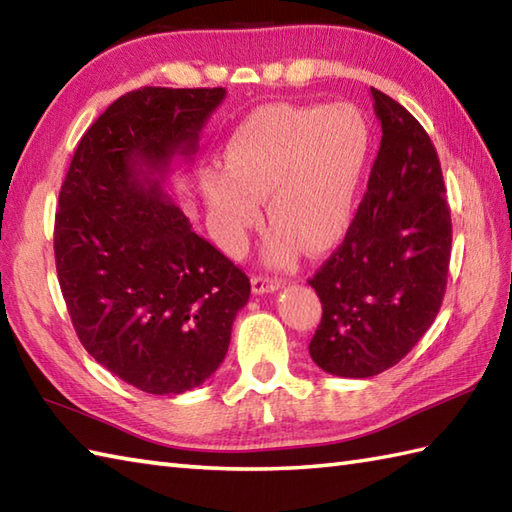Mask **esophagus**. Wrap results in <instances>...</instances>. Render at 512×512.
I'll return each instance as SVG.
<instances>
[{
    "instance_id": "obj_1",
    "label": "esophagus",
    "mask_w": 512,
    "mask_h": 512,
    "mask_svg": "<svg viewBox=\"0 0 512 512\" xmlns=\"http://www.w3.org/2000/svg\"><path fill=\"white\" fill-rule=\"evenodd\" d=\"M250 284H253L255 295H268V292H277L281 288V281L264 277V275H255L250 279Z\"/></svg>"
}]
</instances>
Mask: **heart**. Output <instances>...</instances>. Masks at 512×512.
I'll return each mask as SVG.
<instances>
[{
	"label": "heart",
	"mask_w": 512,
	"mask_h": 512,
	"mask_svg": "<svg viewBox=\"0 0 512 512\" xmlns=\"http://www.w3.org/2000/svg\"><path fill=\"white\" fill-rule=\"evenodd\" d=\"M369 154L372 129L350 103L259 107L228 140L226 167L200 173L217 242L242 253L266 198L270 264H292L301 246L334 248L354 220Z\"/></svg>",
	"instance_id": "heart-1"
}]
</instances>
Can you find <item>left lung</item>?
Masks as SVG:
<instances>
[{"label": "left lung", "instance_id": "8db88e82", "mask_svg": "<svg viewBox=\"0 0 512 512\" xmlns=\"http://www.w3.org/2000/svg\"><path fill=\"white\" fill-rule=\"evenodd\" d=\"M383 129L343 244L308 284L323 317L310 356L323 372L369 378L400 363L436 321L447 290L451 211L429 134L372 88Z\"/></svg>", "mask_w": 512, "mask_h": 512}]
</instances>
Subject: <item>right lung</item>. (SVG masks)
Here are the masks:
<instances>
[{
  "instance_id": "right-lung-1",
  "label": "right lung",
  "mask_w": 512,
  "mask_h": 512,
  "mask_svg": "<svg viewBox=\"0 0 512 512\" xmlns=\"http://www.w3.org/2000/svg\"><path fill=\"white\" fill-rule=\"evenodd\" d=\"M224 88H140L83 134L59 193L54 259L85 350L147 394H184L222 365L250 281L169 193Z\"/></svg>"
}]
</instances>
